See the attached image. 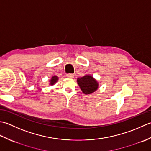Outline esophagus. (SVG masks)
Returning <instances> with one entry per match:
<instances>
[{
	"mask_svg": "<svg viewBox=\"0 0 151 151\" xmlns=\"http://www.w3.org/2000/svg\"><path fill=\"white\" fill-rule=\"evenodd\" d=\"M66 76H67L68 78H74V75H73V73H68Z\"/></svg>",
	"mask_w": 151,
	"mask_h": 151,
	"instance_id": "esophagus-1",
	"label": "esophagus"
}]
</instances>
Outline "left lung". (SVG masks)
Masks as SVG:
<instances>
[{"mask_svg":"<svg viewBox=\"0 0 151 151\" xmlns=\"http://www.w3.org/2000/svg\"><path fill=\"white\" fill-rule=\"evenodd\" d=\"M77 81L83 93L85 94H91L97 90L98 83L91 76H85L82 78H79Z\"/></svg>","mask_w":151,"mask_h":151,"instance_id":"8db88e82","label":"left lung"}]
</instances>
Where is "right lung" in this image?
Returning a JSON list of instances; mask_svg holds the SVG:
<instances>
[{"instance_id":"right-lung-1","label":"right lung","mask_w":151,"mask_h":151,"mask_svg":"<svg viewBox=\"0 0 151 151\" xmlns=\"http://www.w3.org/2000/svg\"><path fill=\"white\" fill-rule=\"evenodd\" d=\"M58 80V78L57 76H53V78H51V79L50 80V85H53L55 84V83H56Z\"/></svg>"}]
</instances>
